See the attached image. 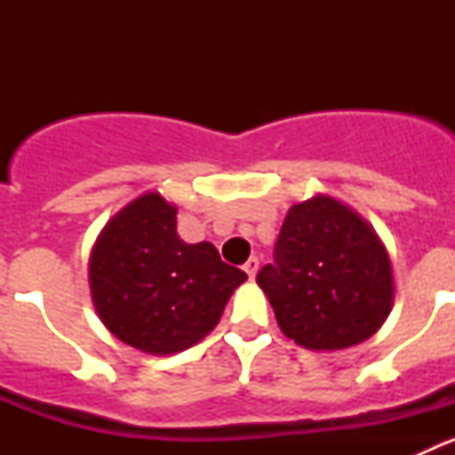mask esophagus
I'll use <instances>...</instances> for the list:
<instances>
[{"instance_id": "obj_1", "label": "esophagus", "mask_w": 455, "mask_h": 455, "mask_svg": "<svg viewBox=\"0 0 455 455\" xmlns=\"http://www.w3.org/2000/svg\"><path fill=\"white\" fill-rule=\"evenodd\" d=\"M243 271L248 273V277H255L257 275V271H259V259H257V257H251V259H248L246 264H243Z\"/></svg>"}]
</instances>
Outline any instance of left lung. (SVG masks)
<instances>
[{"label": "left lung", "instance_id": "8db88e82", "mask_svg": "<svg viewBox=\"0 0 455 455\" xmlns=\"http://www.w3.org/2000/svg\"><path fill=\"white\" fill-rule=\"evenodd\" d=\"M275 262L257 273L280 331L309 351L369 339L394 303L392 262L376 230L339 200L316 193L287 212Z\"/></svg>", "mask_w": 455, "mask_h": 455}]
</instances>
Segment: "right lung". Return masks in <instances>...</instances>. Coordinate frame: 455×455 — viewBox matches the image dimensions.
<instances>
[{"label":"right lung","mask_w":455,"mask_h":455,"mask_svg":"<svg viewBox=\"0 0 455 455\" xmlns=\"http://www.w3.org/2000/svg\"><path fill=\"white\" fill-rule=\"evenodd\" d=\"M175 216L162 193H143L104 225L88 262L92 305L107 331L150 355L198 344L248 277L209 241L184 243Z\"/></svg>","instance_id":"obj_1"}]
</instances>
